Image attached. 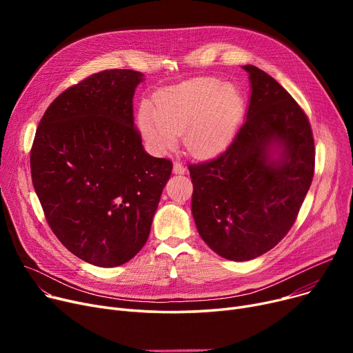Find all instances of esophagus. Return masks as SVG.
Masks as SVG:
<instances>
[{
  "label": "esophagus",
  "mask_w": 353,
  "mask_h": 353,
  "mask_svg": "<svg viewBox=\"0 0 353 353\" xmlns=\"http://www.w3.org/2000/svg\"><path fill=\"white\" fill-rule=\"evenodd\" d=\"M173 173H176V174H183V173H186V165L181 164V163H179V161H176V163L173 164Z\"/></svg>",
  "instance_id": "34e87169"
}]
</instances>
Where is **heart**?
Returning <instances> with one entry per match:
<instances>
[{
	"instance_id": "heart-1",
	"label": "heart",
	"mask_w": 353,
	"mask_h": 353,
	"mask_svg": "<svg viewBox=\"0 0 353 353\" xmlns=\"http://www.w3.org/2000/svg\"><path fill=\"white\" fill-rule=\"evenodd\" d=\"M245 100L233 84L200 79L165 91L156 107L143 103L139 124L156 150L172 148L183 133V143L196 157H212L230 144L243 114Z\"/></svg>"
}]
</instances>
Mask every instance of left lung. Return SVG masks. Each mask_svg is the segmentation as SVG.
I'll use <instances>...</instances> for the list:
<instances>
[{
	"mask_svg": "<svg viewBox=\"0 0 353 353\" xmlns=\"http://www.w3.org/2000/svg\"><path fill=\"white\" fill-rule=\"evenodd\" d=\"M252 84L246 121L214 159L189 164L199 234L219 256L245 262L292 229L314 173V141L302 107L269 74L243 67ZM281 156L271 159V147Z\"/></svg>",
	"mask_w": 353,
	"mask_h": 353,
	"instance_id": "8db88e82",
	"label": "left lung"
}]
</instances>
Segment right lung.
<instances>
[{
	"label": "right lung",
	"instance_id": "add662e5",
	"mask_svg": "<svg viewBox=\"0 0 353 353\" xmlns=\"http://www.w3.org/2000/svg\"><path fill=\"white\" fill-rule=\"evenodd\" d=\"M143 74L104 70L68 87L37 127L31 179L52 233L100 268L134 257L173 163L144 152L133 96Z\"/></svg>",
	"mask_w": 353,
	"mask_h": 353
}]
</instances>
